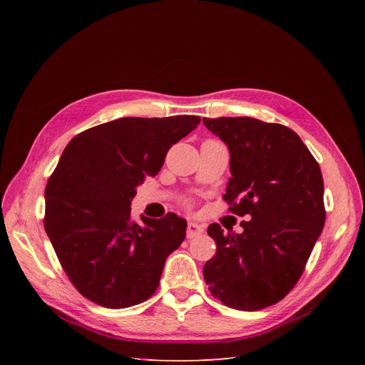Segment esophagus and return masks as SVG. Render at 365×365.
<instances>
[{
    "label": "esophagus",
    "mask_w": 365,
    "mask_h": 365,
    "mask_svg": "<svg viewBox=\"0 0 365 365\" xmlns=\"http://www.w3.org/2000/svg\"><path fill=\"white\" fill-rule=\"evenodd\" d=\"M202 233H204V225L196 224V222H189V225H187V237L189 239H193Z\"/></svg>",
    "instance_id": "esophagus-1"
}]
</instances>
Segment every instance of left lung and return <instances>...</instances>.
I'll return each instance as SVG.
<instances>
[{"mask_svg": "<svg viewBox=\"0 0 365 365\" xmlns=\"http://www.w3.org/2000/svg\"><path fill=\"white\" fill-rule=\"evenodd\" d=\"M230 150V212L244 233L212 224L216 254L204 264L213 297L239 311L279 303L302 277L324 227L319 165L289 128L251 117L202 118Z\"/></svg>", "mask_w": 365, "mask_h": 365, "instance_id": "left-lung-1", "label": "left lung"}]
</instances>
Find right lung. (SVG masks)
Returning <instances> with one entry per match:
<instances>
[{
	"mask_svg": "<svg viewBox=\"0 0 365 365\" xmlns=\"http://www.w3.org/2000/svg\"><path fill=\"white\" fill-rule=\"evenodd\" d=\"M196 115L125 117L76 135L46 187L47 236L68 279L88 300L109 309L145 302L165 259L185 237L187 220L130 216L145 176L200 125Z\"/></svg>",
	"mask_w": 365,
	"mask_h": 365,
	"instance_id": "right-lung-1",
	"label": "right lung"
}]
</instances>
